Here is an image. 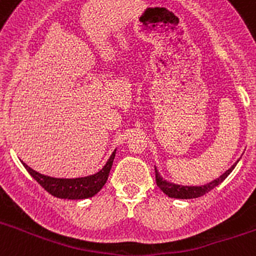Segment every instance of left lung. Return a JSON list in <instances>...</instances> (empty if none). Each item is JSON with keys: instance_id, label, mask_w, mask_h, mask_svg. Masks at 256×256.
<instances>
[{"instance_id": "obj_1", "label": "left lung", "mask_w": 256, "mask_h": 256, "mask_svg": "<svg viewBox=\"0 0 256 256\" xmlns=\"http://www.w3.org/2000/svg\"><path fill=\"white\" fill-rule=\"evenodd\" d=\"M236 165H232L230 169H228L226 173H223L219 178L214 180L212 182L206 183L204 186H180V184H174V183L166 182L165 180H162V177L159 174V172L156 170L155 166V180L156 184L164 192L165 195H168L169 198H196L204 196L205 194H208L209 191H212V188H216L218 184H220L226 178L230 176V173L234 169Z\"/></svg>"}]
</instances>
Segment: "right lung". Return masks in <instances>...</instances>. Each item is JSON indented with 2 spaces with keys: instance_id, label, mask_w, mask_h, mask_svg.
Segmentation results:
<instances>
[{
  "instance_id": "obj_1",
  "label": "right lung",
  "mask_w": 256,
  "mask_h": 256,
  "mask_svg": "<svg viewBox=\"0 0 256 256\" xmlns=\"http://www.w3.org/2000/svg\"><path fill=\"white\" fill-rule=\"evenodd\" d=\"M115 151L108 158V160L100 172H97L94 176L74 178V180L48 177V176H44V174L33 170L26 162H22V165L26 166V169L29 172L32 177L34 178L40 186L44 187L48 194H51L52 196L60 198H69V200H80V198H92L102 188L104 184L108 180V173H110V169L112 166Z\"/></svg>"
}]
</instances>
